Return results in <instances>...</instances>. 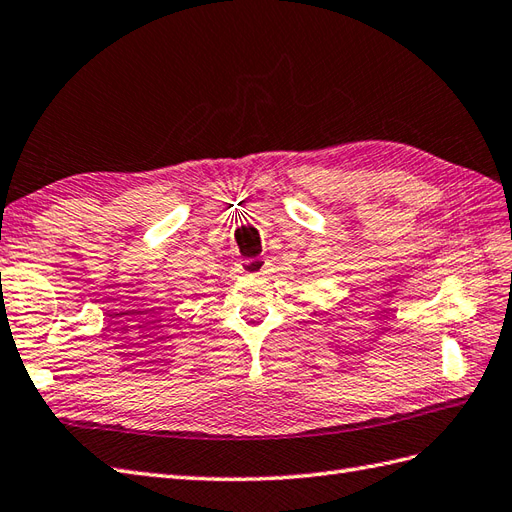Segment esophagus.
I'll return each instance as SVG.
<instances>
[{"label": "esophagus", "mask_w": 512, "mask_h": 512, "mask_svg": "<svg viewBox=\"0 0 512 512\" xmlns=\"http://www.w3.org/2000/svg\"><path fill=\"white\" fill-rule=\"evenodd\" d=\"M240 272L246 277H255V274H264L266 270V259L264 257H244L238 264Z\"/></svg>", "instance_id": "esophagus-1"}]
</instances>
